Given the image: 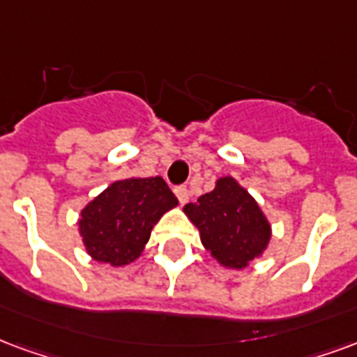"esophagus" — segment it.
Instances as JSON below:
<instances>
[{
	"label": "esophagus",
	"mask_w": 357,
	"mask_h": 357,
	"mask_svg": "<svg viewBox=\"0 0 357 357\" xmlns=\"http://www.w3.org/2000/svg\"><path fill=\"white\" fill-rule=\"evenodd\" d=\"M174 192H176V197H178L179 204H185V202H189V189H187L185 185L176 187Z\"/></svg>",
	"instance_id": "esophagus-1"
}]
</instances>
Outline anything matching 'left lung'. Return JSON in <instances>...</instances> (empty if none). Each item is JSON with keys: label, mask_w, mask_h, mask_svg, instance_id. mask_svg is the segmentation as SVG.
Returning <instances> with one entry per match:
<instances>
[{"label": "left lung", "mask_w": 357, "mask_h": 357, "mask_svg": "<svg viewBox=\"0 0 357 357\" xmlns=\"http://www.w3.org/2000/svg\"><path fill=\"white\" fill-rule=\"evenodd\" d=\"M183 212L199 229L206 252L225 268H245L263 257L273 238V227L257 200L232 176L219 178L213 191L183 206Z\"/></svg>", "instance_id": "8db88e82"}]
</instances>
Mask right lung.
Returning a JSON list of instances; mask_svg holds the SVG:
<instances>
[{
  "instance_id": "1",
  "label": "right lung",
  "mask_w": 357,
  "mask_h": 357,
  "mask_svg": "<svg viewBox=\"0 0 357 357\" xmlns=\"http://www.w3.org/2000/svg\"><path fill=\"white\" fill-rule=\"evenodd\" d=\"M176 206V195L160 176L113 181L81 210L84 250L98 263L130 265L144 253L158 219Z\"/></svg>"
}]
</instances>
